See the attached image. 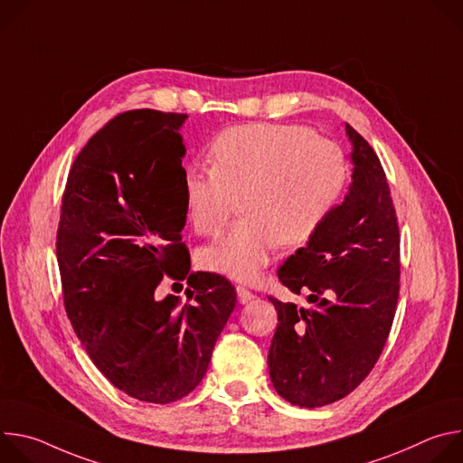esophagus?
<instances>
[{"instance_id":"obj_1","label":"esophagus","mask_w":463,"mask_h":463,"mask_svg":"<svg viewBox=\"0 0 463 463\" xmlns=\"http://www.w3.org/2000/svg\"><path fill=\"white\" fill-rule=\"evenodd\" d=\"M236 293H238V300H240V304H247V302H250L256 295L252 293V291H249L245 286H236Z\"/></svg>"}]
</instances>
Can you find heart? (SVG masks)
I'll return each instance as SVG.
<instances>
[{"label": "heart", "instance_id": "b5f03b06", "mask_svg": "<svg viewBox=\"0 0 463 463\" xmlns=\"http://www.w3.org/2000/svg\"><path fill=\"white\" fill-rule=\"evenodd\" d=\"M213 168L192 166L184 202L194 231L214 236L241 209L245 218L197 254L202 268L254 282L282 243L315 234L348 177L343 148L300 124L232 126L211 145Z\"/></svg>", "mask_w": 463, "mask_h": 463}]
</instances>
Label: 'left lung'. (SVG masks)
<instances>
[{"label": "left lung", "mask_w": 463, "mask_h": 463, "mask_svg": "<svg viewBox=\"0 0 463 463\" xmlns=\"http://www.w3.org/2000/svg\"><path fill=\"white\" fill-rule=\"evenodd\" d=\"M354 145V181L345 202L306 247L279 269L309 307L269 300L279 326L269 375L291 405L315 409L343 400L375 366L400 297V227L384 170L373 148L346 124Z\"/></svg>", "instance_id": "8db88e82"}]
</instances>
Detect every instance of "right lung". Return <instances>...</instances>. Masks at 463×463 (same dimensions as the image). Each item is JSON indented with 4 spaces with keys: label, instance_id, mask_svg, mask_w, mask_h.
<instances>
[{
    "label": "right lung",
    "instance_id": "obj_1",
    "mask_svg": "<svg viewBox=\"0 0 463 463\" xmlns=\"http://www.w3.org/2000/svg\"><path fill=\"white\" fill-rule=\"evenodd\" d=\"M184 118L129 109L106 122L70 170L56 232L65 313L90 359L124 393L161 405L200 384L236 306L225 277L190 273ZM165 278L187 280L184 305L158 297Z\"/></svg>",
    "mask_w": 463,
    "mask_h": 463
}]
</instances>
